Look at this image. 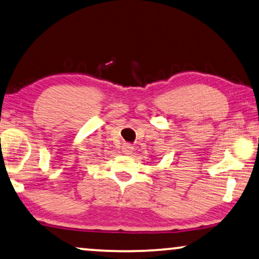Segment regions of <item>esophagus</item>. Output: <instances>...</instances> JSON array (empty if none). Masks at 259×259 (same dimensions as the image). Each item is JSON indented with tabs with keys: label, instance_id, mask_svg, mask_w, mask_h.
Returning <instances> with one entry per match:
<instances>
[{
	"label": "esophagus",
	"instance_id": "esophagus-1",
	"mask_svg": "<svg viewBox=\"0 0 259 259\" xmlns=\"http://www.w3.org/2000/svg\"><path fill=\"white\" fill-rule=\"evenodd\" d=\"M122 149H123V152H124L125 155H130L134 150V147L131 144H124V145H123Z\"/></svg>",
	"mask_w": 259,
	"mask_h": 259
}]
</instances>
